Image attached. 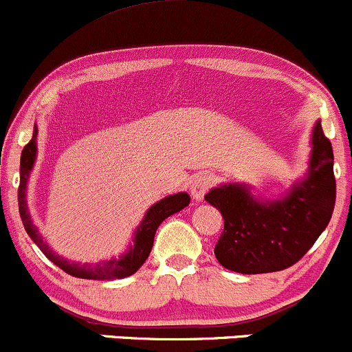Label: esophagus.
I'll return each instance as SVG.
<instances>
[{
    "label": "esophagus",
    "mask_w": 352,
    "mask_h": 352,
    "mask_svg": "<svg viewBox=\"0 0 352 352\" xmlns=\"http://www.w3.org/2000/svg\"><path fill=\"white\" fill-rule=\"evenodd\" d=\"M214 183V176L211 175V173H201V175H198L192 179L191 183V196L195 201H201L203 198H205L206 191L210 190L211 184Z\"/></svg>",
    "instance_id": "obj_1"
}]
</instances>
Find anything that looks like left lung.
I'll use <instances>...</instances> for the list:
<instances>
[{"instance_id":"8db88e82","label":"left lung","mask_w":352,"mask_h":352,"mask_svg":"<svg viewBox=\"0 0 352 352\" xmlns=\"http://www.w3.org/2000/svg\"><path fill=\"white\" fill-rule=\"evenodd\" d=\"M205 199L225 220L214 247L223 267L250 275L294 265L326 230L334 211V154L320 120L312 127L307 173L285 195L263 199L253 195L250 184L223 183Z\"/></svg>"}]
</instances>
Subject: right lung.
<instances>
[{"mask_svg": "<svg viewBox=\"0 0 352 352\" xmlns=\"http://www.w3.org/2000/svg\"><path fill=\"white\" fill-rule=\"evenodd\" d=\"M36 135H38V127H33V138L25 149L21 151L20 160V188H18V208H20V217L23 221V226L28 233L30 238L38 245V248L45 253L50 262H54L56 267L62 268L69 275L78 278H90V280H116V278H126L129 275L135 274L141 268L142 263L149 256L153 250L154 235L160 225L171 214L177 213L183 208L190 205L191 198L188 192L181 191L176 195H169L166 198L160 199L154 203L149 210L146 211L144 218L134 230V235L131 238V245L126 252L120 256H112V258L100 260L97 263H80V262H70V260L63 258L62 255L55 253L48 247L47 241L43 240L41 233L38 232L35 225H33L32 214L28 210V201H26V192H28V179L33 171V166L36 161Z\"/></svg>", "mask_w": 352, "mask_h": 352, "instance_id": "right-lung-1", "label": "right lung"}]
</instances>
